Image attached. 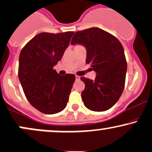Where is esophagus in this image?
Segmentation results:
<instances>
[{"label": "esophagus", "mask_w": 152, "mask_h": 152, "mask_svg": "<svg viewBox=\"0 0 152 152\" xmlns=\"http://www.w3.org/2000/svg\"><path fill=\"white\" fill-rule=\"evenodd\" d=\"M76 80H80L81 77H80V76H76Z\"/></svg>", "instance_id": "obj_1"}]
</instances>
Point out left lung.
Instances as JSON below:
<instances>
[{
	"mask_svg": "<svg viewBox=\"0 0 152 152\" xmlns=\"http://www.w3.org/2000/svg\"><path fill=\"white\" fill-rule=\"evenodd\" d=\"M71 43L86 48V63L96 73L94 81L81 78L85 83L81 92L83 104L94 111L109 109L118 102L124 88L127 64L121 43L99 28L77 31Z\"/></svg>",
	"mask_w": 152,
	"mask_h": 152,
	"instance_id": "obj_1",
	"label": "left lung"
}]
</instances>
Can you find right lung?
I'll list each match as a JSON object with an SVG mask.
<instances>
[{
	"label": "right lung",
	"instance_id": "obj_1",
	"mask_svg": "<svg viewBox=\"0 0 152 152\" xmlns=\"http://www.w3.org/2000/svg\"><path fill=\"white\" fill-rule=\"evenodd\" d=\"M74 34L41 33L20 51L19 81L29 103L43 114H56L67 105L76 76L59 75L53 66L61 59Z\"/></svg>",
	"mask_w": 152,
	"mask_h": 152
}]
</instances>
